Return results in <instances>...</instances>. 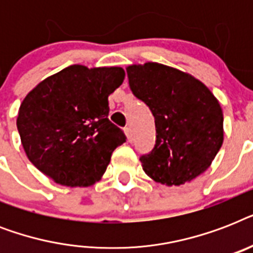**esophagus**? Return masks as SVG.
<instances>
[{
    "mask_svg": "<svg viewBox=\"0 0 253 253\" xmlns=\"http://www.w3.org/2000/svg\"><path fill=\"white\" fill-rule=\"evenodd\" d=\"M125 134H126L127 136V140H128V142H132V131H131L130 127H126V128H125Z\"/></svg>",
    "mask_w": 253,
    "mask_h": 253,
    "instance_id": "34e87169",
    "label": "esophagus"
}]
</instances>
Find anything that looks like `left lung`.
<instances>
[{"label":"left lung","instance_id":"obj_1","mask_svg":"<svg viewBox=\"0 0 253 253\" xmlns=\"http://www.w3.org/2000/svg\"><path fill=\"white\" fill-rule=\"evenodd\" d=\"M126 71L132 94L155 118L156 140L152 151L140 156L143 170L168 186L202 174L223 143L218 99L193 76L159 63Z\"/></svg>","mask_w":253,"mask_h":253}]
</instances>
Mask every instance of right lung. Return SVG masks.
Returning a JSON list of instances; mask_svg holds the SVG:
<instances>
[{
	"instance_id": "add662e5",
	"label": "right lung",
	"mask_w": 253,
	"mask_h": 253,
	"mask_svg": "<svg viewBox=\"0 0 253 253\" xmlns=\"http://www.w3.org/2000/svg\"><path fill=\"white\" fill-rule=\"evenodd\" d=\"M119 67L71 65L43 80L23 99L17 118L27 158L65 186H89L126 135L109 121L107 97L123 83Z\"/></svg>"
}]
</instances>
